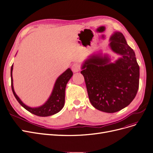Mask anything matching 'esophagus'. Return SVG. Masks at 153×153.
Segmentation results:
<instances>
[{
    "mask_svg": "<svg viewBox=\"0 0 153 153\" xmlns=\"http://www.w3.org/2000/svg\"><path fill=\"white\" fill-rule=\"evenodd\" d=\"M72 70L74 72H79L81 70V65L78 63H75L72 65Z\"/></svg>",
    "mask_w": 153,
    "mask_h": 153,
    "instance_id": "esophagus-1",
    "label": "esophagus"
}]
</instances>
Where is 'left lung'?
Here are the masks:
<instances>
[{"instance_id": "1", "label": "left lung", "mask_w": 153, "mask_h": 153, "mask_svg": "<svg viewBox=\"0 0 153 153\" xmlns=\"http://www.w3.org/2000/svg\"><path fill=\"white\" fill-rule=\"evenodd\" d=\"M109 41L111 50L121 57L111 62L108 55H92L82 64L81 73L92 105L101 111L113 113L128 106L136 97L139 66L134 51L121 32H114Z\"/></svg>"}]
</instances>
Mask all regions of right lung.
<instances>
[{
    "label": "right lung",
    "instance_id": "1",
    "mask_svg": "<svg viewBox=\"0 0 153 153\" xmlns=\"http://www.w3.org/2000/svg\"><path fill=\"white\" fill-rule=\"evenodd\" d=\"M13 65L11 67L10 76H11V87L15 97L24 108L30 112V113L41 117H46L54 115L60 111L64 107L65 102V90L69 79L73 75L71 69H68L62 74L59 76L55 82L54 88L48 101L43 105L37 108H30L24 104L20 98L16 94L13 86L12 79Z\"/></svg>",
    "mask_w": 153,
    "mask_h": 153
}]
</instances>
